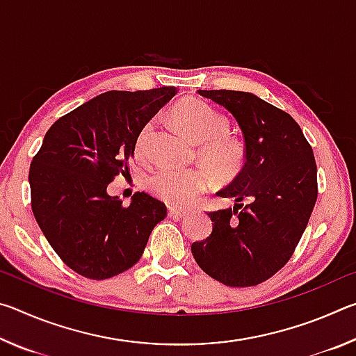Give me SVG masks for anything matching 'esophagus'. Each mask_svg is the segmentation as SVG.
<instances>
[{"label": "esophagus", "mask_w": 356, "mask_h": 356, "mask_svg": "<svg viewBox=\"0 0 356 356\" xmlns=\"http://www.w3.org/2000/svg\"><path fill=\"white\" fill-rule=\"evenodd\" d=\"M190 215L188 210H184V209H176V207H171L170 209V216L171 218H184V216Z\"/></svg>", "instance_id": "obj_1"}]
</instances>
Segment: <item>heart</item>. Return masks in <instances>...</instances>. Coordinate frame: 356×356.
Listing matches in <instances>:
<instances>
[{
    "label": "heart",
    "instance_id": "heart-1",
    "mask_svg": "<svg viewBox=\"0 0 356 356\" xmlns=\"http://www.w3.org/2000/svg\"><path fill=\"white\" fill-rule=\"evenodd\" d=\"M174 120L193 141L201 143L200 156L216 177L227 179L243 165V149L238 141L227 135V120L206 102L186 99L176 106ZM152 122H147L138 134L135 155L146 159ZM212 179L204 168H160L149 179V190L171 206H190L206 191Z\"/></svg>",
    "mask_w": 356,
    "mask_h": 356
}]
</instances>
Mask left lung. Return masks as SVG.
<instances>
[{
	"label": "left lung",
	"mask_w": 356,
	"mask_h": 356,
	"mask_svg": "<svg viewBox=\"0 0 356 356\" xmlns=\"http://www.w3.org/2000/svg\"><path fill=\"white\" fill-rule=\"evenodd\" d=\"M197 92L237 120L245 165L216 193L236 202L209 213L212 234L191 245L193 257L222 284L256 286L284 267L308 226L317 200L314 154L291 114L257 95L226 89Z\"/></svg>",
	"instance_id": "1"
}]
</instances>
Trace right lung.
I'll return each instance as SVG.
<instances>
[{
    "label": "right lung",
    "mask_w": 356,
    "mask_h": 356,
    "mask_svg": "<svg viewBox=\"0 0 356 356\" xmlns=\"http://www.w3.org/2000/svg\"><path fill=\"white\" fill-rule=\"evenodd\" d=\"M176 89L108 91L59 118L29 168L31 207L48 243L74 272L106 280L140 261L166 206L138 191L129 206L108 184L130 176L138 134Z\"/></svg>",
    "instance_id": "1"
}]
</instances>
